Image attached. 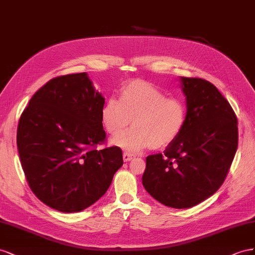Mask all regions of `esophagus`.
Listing matches in <instances>:
<instances>
[{
  "instance_id": "1",
  "label": "esophagus",
  "mask_w": 255,
  "mask_h": 255,
  "mask_svg": "<svg viewBox=\"0 0 255 255\" xmlns=\"http://www.w3.org/2000/svg\"><path fill=\"white\" fill-rule=\"evenodd\" d=\"M123 158H124V161H130V160L133 158V155L130 154V152H128V151H125L123 154Z\"/></svg>"
}]
</instances>
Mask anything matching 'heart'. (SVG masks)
Masks as SVG:
<instances>
[{
  "instance_id": "heart-1",
  "label": "heart",
  "mask_w": 255,
  "mask_h": 255,
  "mask_svg": "<svg viewBox=\"0 0 255 255\" xmlns=\"http://www.w3.org/2000/svg\"><path fill=\"white\" fill-rule=\"evenodd\" d=\"M186 120L183 99L168 96L141 79L122 84L119 100L109 98L101 109V121L111 135L121 133L131 121L133 127L113 139L114 144L129 150L168 147L183 131Z\"/></svg>"
}]
</instances>
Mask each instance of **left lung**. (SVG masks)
Segmentation results:
<instances>
[{"label":"left lung","mask_w":255,"mask_h":255,"mask_svg":"<svg viewBox=\"0 0 255 255\" xmlns=\"http://www.w3.org/2000/svg\"><path fill=\"white\" fill-rule=\"evenodd\" d=\"M187 120L163 154L149 155L142 183L146 191L172 208L192 207L213 195L227 178L238 146L233 108L205 79L181 78Z\"/></svg>","instance_id":"obj_1"}]
</instances>
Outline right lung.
<instances>
[{"label": "right lung", "instance_id": "right-lung-1", "mask_svg": "<svg viewBox=\"0 0 255 255\" xmlns=\"http://www.w3.org/2000/svg\"><path fill=\"white\" fill-rule=\"evenodd\" d=\"M105 98L85 72L55 77L41 86L20 116L17 146L33 193L51 208L77 213L93 205L123 165L107 141Z\"/></svg>", "mask_w": 255, "mask_h": 255}]
</instances>
